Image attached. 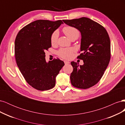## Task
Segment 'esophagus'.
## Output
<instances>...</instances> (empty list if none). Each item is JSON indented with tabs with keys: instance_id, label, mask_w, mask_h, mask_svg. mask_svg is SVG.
I'll use <instances>...</instances> for the list:
<instances>
[{
	"instance_id": "34e87169",
	"label": "esophagus",
	"mask_w": 125,
	"mask_h": 125,
	"mask_svg": "<svg viewBox=\"0 0 125 125\" xmlns=\"http://www.w3.org/2000/svg\"><path fill=\"white\" fill-rule=\"evenodd\" d=\"M64 62H65L66 65H67V64H69L70 63V62H69L68 61H66V60H65V61H64Z\"/></svg>"
}]
</instances>
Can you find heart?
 Returning a JSON list of instances; mask_svg holds the SVG:
<instances>
[{"label": "heart", "instance_id": "obj_1", "mask_svg": "<svg viewBox=\"0 0 125 125\" xmlns=\"http://www.w3.org/2000/svg\"><path fill=\"white\" fill-rule=\"evenodd\" d=\"M62 31L69 38L72 39L74 37H78L80 35V32L74 27L71 26H66L63 27ZM59 37V32L57 30H55L52 33L51 36V43L52 45L57 44ZM75 49L73 47L69 48H62L57 52L58 55L64 59H70L73 58V53L75 52Z\"/></svg>", "mask_w": 125, "mask_h": 125}]
</instances>
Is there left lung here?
Instances as JSON below:
<instances>
[{
	"label": "left lung",
	"mask_w": 125,
	"mask_h": 125,
	"mask_svg": "<svg viewBox=\"0 0 125 125\" xmlns=\"http://www.w3.org/2000/svg\"><path fill=\"white\" fill-rule=\"evenodd\" d=\"M63 22L73 26L81 33V51L77 58L83 60V65L71 62L73 71L71 84L78 89L91 88L99 82L111 59V42L108 33L102 25L82 17Z\"/></svg>",
	"instance_id": "left-lung-1"
}]
</instances>
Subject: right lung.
<instances>
[{"instance_id": "obj_1", "label": "right lung", "mask_w": 125, "mask_h": 125, "mask_svg": "<svg viewBox=\"0 0 125 125\" xmlns=\"http://www.w3.org/2000/svg\"><path fill=\"white\" fill-rule=\"evenodd\" d=\"M62 23L60 20L35 21L21 29L15 40L17 66L28 83L37 90L53 88L56 77L65 65L58 58L48 63L45 58V52L52 46L51 34Z\"/></svg>"}]
</instances>
